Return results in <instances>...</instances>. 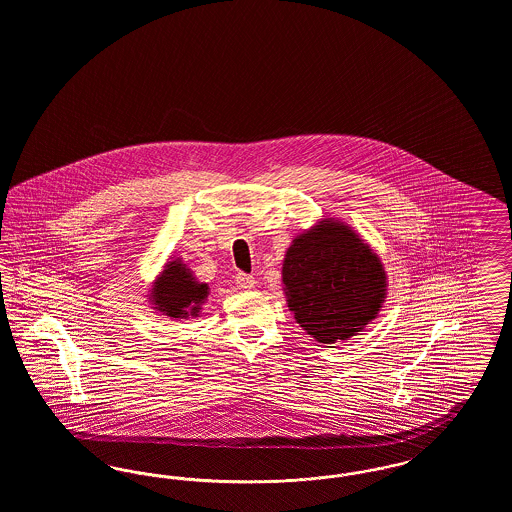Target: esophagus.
Segmentation results:
<instances>
[{
    "label": "esophagus",
    "instance_id": "1",
    "mask_svg": "<svg viewBox=\"0 0 512 512\" xmlns=\"http://www.w3.org/2000/svg\"><path fill=\"white\" fill-rule=\"evenodd\" d=\"M236 284L240 290H253L255 288V278L251 274H245V272H238L236 274Z\"/></svg>",
    "mask_w": 512,
    "mask_h": 512
}]
</instances>
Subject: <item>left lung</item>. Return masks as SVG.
Returning a JSON list of instances; mask_svg holds the SVG:
<instances>
[{
    "label": "left lung",
    "instance_id": "left-lung-1",
    "mask_svg": "<svg viewBox=\"0 0 512 512\" xmlns=\"http://www.w3.org/2000/svg\"><path fill=\"white\" fill-rule=\"evenodd\" d=\"M386 280L384 265L370 245L334 219L295 236L282 265L288 307L318 343L347 340L378 317Z\"/></svg>",
    "mask_w": 512,
    "mask_h": 512
}]
</instances>
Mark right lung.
<instances>
[{
  "label": "right lung",
  "instance_id": "right-lung-1",
  "mask_svg": "<svg viewBox=\"0 0 512 512\" xmlns=\"http://www.w3.org/2000/svg\"><path fill=\"white\" fill-rule=\"evenodd\" d=\"M209 286L195 280L194 272L180 259L169 261L149 292V303L171 318L197 317L207 301Z\"/></svg>",
  "mask_w": 512,
  "mask_h": 512
}]
</instances>
